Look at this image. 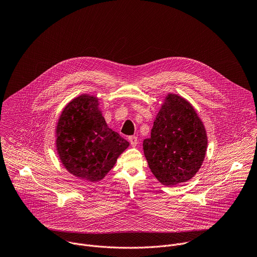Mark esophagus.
Here are the masks:
<instances>
[{
    "instance_id": "obj_1",
    "label": "esophagus",
    "mask_w": 257,
    "mask_h": 257,
    "mask_svg": "<svg viewBox=\"0 0 257 257\" xmlns=\"http://www.w3.org/2000/svg\"><path fill=\"white\" fill-rule=\"evenodd\" d=\"M128 139H129V142H130L131 146H133V148H135V146H137L138 140H137V137H136V136H130Z\"/></svg>"
}]
</instances>
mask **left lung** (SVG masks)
<instances>
[{"label": "left lung", "instance_id": "1", "mask_svg": "<svg viewBox=\"0 0 257 257\" xmlns=\"http://www.w3.org/2000/svg\"><path fill=\"white\" fill-rule=\"evenodd\" d=\"M207 146L203 123L189 101L167 95L143 152L156 178L166 186L190 180L200 169Z\"/></svg>", "mask_w": 257, "mask_h": 257}]
</instances>
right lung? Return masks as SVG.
I'll list each match as a JSON object with an SVG mask.
<instances>
[{"label": "right lung", "instance_id": "obj_1", "mask_svg": "<svg viewBox=\"0 0 257 257\" xmlns=\"http://www.w3.org/2000/svg\"><path fill=\"white\" fill-rule=\"evenodd\" d=\"M56 146L66 170L77 178L101 180L129 142L109 129L95 96L82 94L63 109L56 129Z\"/></svg>", "mask_w": 257, "mask_h": 257}]
</instances>
